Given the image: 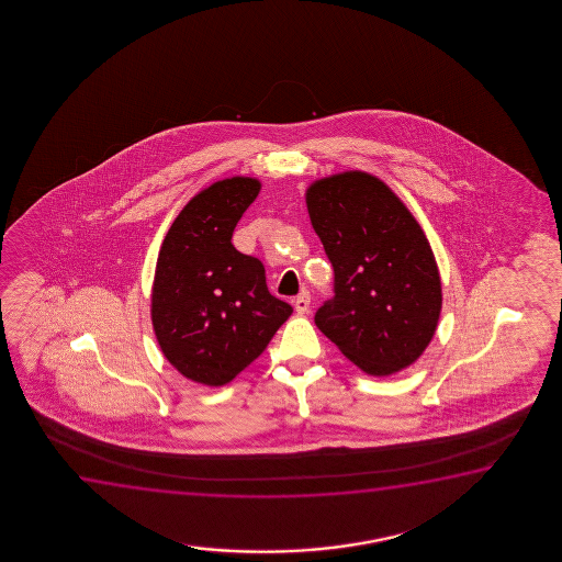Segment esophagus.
<instances>
[{
  "label": "esophagus",
  "instance_id": "34e87169",
  "mask_svg": "<svg viewBox=\"0 0 562 562\" xmlns=\"http://www.w3.org/2000/svg\"><path fill=\"white\" fill-rule=\"evenodd\" d=\"M293 305H295V311H297L300 315L308 313V307H311V293H308L307 290H303V292L293 300Z\"/></svg>",
  "mask_w": 562,
  "mask_h": 562
}]
</instances>
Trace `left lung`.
Wrapping results in <instances>:
<instances>
[{
  "label": "left lung",
  "instance_id": "8db88e82",
  "mask_svg": "<svg viewBox=\"0 0 562 562\" xmlns=\"http://www.w3.org/2000/svg\"><path fill=\"white\" fill-rule=\"evenodd\" d=\"M307 209L334 269V297L315 313L318 330L372 376L407 369L441 311L438 265L420 224L364 172L318 180Z\"/></svg>",
  "mask_w": 562,
  "mask_h": 562
}]
</instances>
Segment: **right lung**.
<instances>
[{
    "label": "right lung",
    "mask_w": 562,
    "mask_h": 562,
    "mask_svg": "<svg viewBox=\"0 0 562 562\" xmlns=\"http://www.w3.org/2000/svg\"><path fill=\"white\" fill-rule=\"evenodd\" d=\"M259 190L257 180L241 177L209 186L180 211L159 251L155 336L170 364L200 384L231 382L293 313L269 292L265 265L232 246Z\"/></svg>",
    "instance_id": "1"
}]
</instances>
